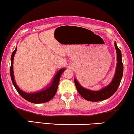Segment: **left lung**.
<instances>
[{
  "label": "left lung",
  "mask_w": 134,
  "mask_h": 134,
  "mask_svg": "<svg viewBox=\"0 0 134 134\" xmlns=\"http://www.w3.org/2000/svg\"><path fill=\"white\" fill-rule=\"evenodd\" d=\"M114 46L117 52V65L115 75L111 83L107 86L102 88L99 91H93L87 89L80 85L79 82L74 78L75 85L79 94L83 99L91 102H99L106 100L111 97L118 89L123 73V65L121 61V53L114 42Z\"/></svg>",
  "instance_id": "left-lung-1"
}]
</instances>
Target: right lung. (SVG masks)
<instances>
[{
	"mask_svg": "<svg viewBox=\"0 0 134 134\" xmlns=\"http://www.w3.org/2000/svg\"><path fill=\"white\" fill-rule=\"evenodd\" d=\"M17 47H16L14 52L12 53L11 61V64L10 67V75H11V78L13 82V83L14 86L16 90L19 93L23 98L26 100L30 102L33 103H45L51 100L54 97L56 93H57L58 87V83L60 79V77L63 73L65 69H61L57 71L55 76L53 77L52 81L49 84H48L46 87L44 88V89L40 91H37L35 93H26L25 91L20 90V88L18 87L17 83L15 82L14 75L13 71V61L15 53L17 51Z\"/></svg>",
	"mask_w": 134,
	"mask_h": 134,
	"instance_id": "1",
	"label": "right lung"
}]
</instances>
